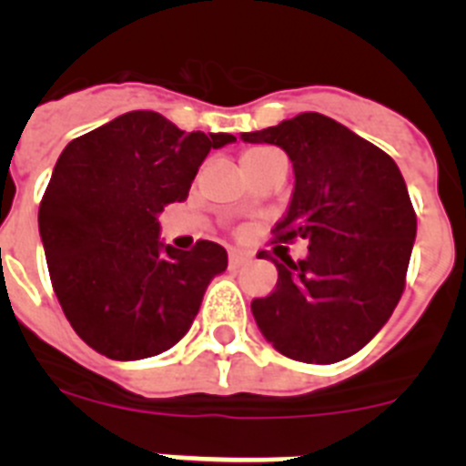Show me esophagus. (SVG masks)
Segmentation results:
<instances>
[{
	"label": "esophagus",
	"mask_w": 466,
	"mask_h": 466,
	"mask_svg": "<svg viewBox=\"0 0 466 466\" xmlns=\"http://www.w3.org/2000/svg\"><path fill=\"white\" fill-rule=\"evenodd\" d=\"M249 261H252V254L240 252V249H230V252H228V266H230V268H240V266H247Z\"/></svg>",
	"instance_id": "34e87169"
}]
</instances>
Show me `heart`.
<instances>
[{
    "instance_id": "1",
    "label": "heart",
    "mask_w": 466,
    "mask_h": 466,
    "mask_svg": "<svg viewBox=\"0 0 466 466\" xmlns=\"http://www.w3.org/2000/svg\"><path fill=\"white\" fill-rule=\"evenodd\" d=\"M275 151L278 149H270V147H252V149H247L245 154H242V163H245V160H261L266 158V156L275 154Z\"/></svg>"
}]
</instances>
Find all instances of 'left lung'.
Wrapping results in <instances>:
<instances>
[{"instance_id":"8db88e82","label":"left lung","mask_w":466,"mask_h":466,"mask_svg":"<svg viewBox=\"0 0 466 466\" xmlns=\"http://www.w3.org/2000/svg\"><path fill=\"white\" fill-rule=\"evenodd\" d=\"M242 139L287 151L294 196L273 236L308 240V257L275 261V291L252 300L258 329L296 361L333 364L355 355L390 319L406 287L418 219L397 163L317 111Z\"/></svg>"}]
</instances>
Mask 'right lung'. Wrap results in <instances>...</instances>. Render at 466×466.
Wrapping results in <instances>:
<instances>
[{"label": "right lung", "instance_id": "1", "mask_svg": "<svg viewBox=\"0 0 466 466\" xmlns=\"http://www.w3.org/2000/svg\"><path fill=\"white\" fill-rule=\"evenodd\" d=\"M230 142L228 133H187L156 111H127L60 154L39 233L65 317L100 355H160L193 324L228 257L212 240L188 252L163 245L158 214L187 200L209 149Z\"/></svg>", "mask_w": 466, "mask_h": 466}]
</instances>
